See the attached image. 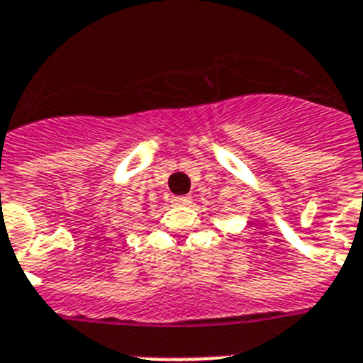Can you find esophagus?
I'll use <instances>...</instances> for the list:
<instances>
[{"instance_id": "esophagus-1", "label": "esophagus", "mask_w": 363, "mask_h": 363, "mask_svg": "<svg viewBox=\"0 0 363 363\" xmlns=\"http://www.w3.org/2000/svg\"><path fill=\"white\" fill-rule=\"evenodd\" d=\"M189 202H191V199H189V196H185V195L174 196V199H172V204H178V206H182V204H189Z\"/></svg>"}]
</instances>
